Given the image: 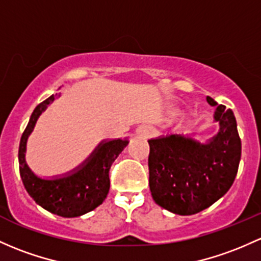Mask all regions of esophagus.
Masks as SVG:
<instances>
[{
  "instance_id": "1",
  "label": "esophagus",
  "mask_w": 261,
  "mask_h": 261,
  "mask_svg": "<svg viewBox=\"0 0 261 261\" xmlns=\"http://www.w3.org/2000/svg\"><path fill=\"white\" fill-rule=\"evenodd\" d=\"M138 135L142 139H147L151 135V127L149 125H142L138 128Z\"/></svg>"
}]
</instances>
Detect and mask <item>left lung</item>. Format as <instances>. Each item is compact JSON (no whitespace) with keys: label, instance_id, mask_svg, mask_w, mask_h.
I'll return each instance as SVG.
<instances>
[{"label":"left lung","instance_id":"left-lung-1","mask_svg":"<svg viewBox=\"0 0 261 261\" xmlns=\"http://www.w3.org/2000/svg\"><path fill=\"white\" fill-rule=\"evenodd\" d=\"M215 106L219 131L209 140L167 135L149 140V185L159 206L193 215L211 206L231 188L241 158V141L234 112Z\"/></svg>","mask_w":261,"mask_h":261}]
</instances>
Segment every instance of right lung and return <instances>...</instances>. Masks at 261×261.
<instances>
[{
  "instance_id": "obj_1",
  "label": "right lung",
  "mask_w": 261,
  "mask_h": 261,
  "mask_svg": "<svg viewBox=\"0 0 261 261\" xmlns=\"http://www.w3.org/2000/svg\"><path fill=\"white\" fill-rule=\"evenodd\" d=\"M59 96L56 94L46 98L30 117L18 149L20 175L29 195L41 207L62 218H76L96 209L106 199L110 190V167L127 146L128 140H103L84 163L71 171L54 177L37 176L26 163L27 139L40 115Z\"/></svg>"
}]
</instances>
